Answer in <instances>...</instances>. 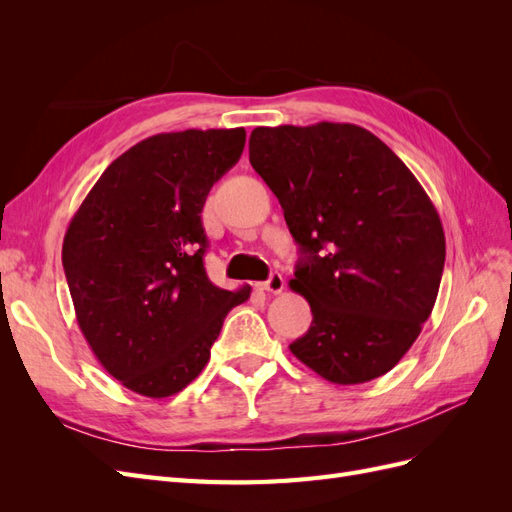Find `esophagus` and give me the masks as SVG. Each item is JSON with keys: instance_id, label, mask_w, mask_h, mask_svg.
Instances as JSON below:
<instances>
[{"instance_id": "1", "label": "esophagus", "mask_w": 512, "mask_h": 512, "mask_svg": "<svg viewBox=\"0 0 512 512\" xmlns=\"http://www.w3.org/2000/svg\"><path fill=\"white\" fill-rule=\"evenodd\" d=\"M258 288L265 290V292H271V294L282 292L284 290V277L280 273H271L269 280L267 282H260Z\"/></svg>"}]
</instances>
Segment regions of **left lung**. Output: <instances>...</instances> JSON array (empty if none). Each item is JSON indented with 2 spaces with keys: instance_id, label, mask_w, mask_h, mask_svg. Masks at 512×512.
I'll use <instances>...</instances> for the list:
<instances>
[{
  "instance_id": "obj_1",
  "label": "left lung",
  "mask_w": 512,
  "mask_h": 512,
  "mask_svg": "<svg viewBox=\"0 0 512 512\" xmlns=\"http://www.w3.org/2000/svg\"><path fill=\"white\" fill-rule=\"evenodd\" d=\"M250 162L301 250L290 288L314 318L290 352L335 384L384 376L416 342L442 280L444 230L421 183L352 123L256 128Z\"/></svg>"
}]
</instances>
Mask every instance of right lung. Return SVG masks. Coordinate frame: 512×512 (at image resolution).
Here are the masks:
<instances>
[{
	"mask_svg": "<svg viewBox=\"0 0 512 512\" xmlns=\"http://www.w3.org/2000/svg\"><path fill=\"white\" fill-rule=\"evenodd\" d=\"M245 130L149 136L108 166L64 237L76 320L102 367L162 399L211 356L226 314L250 286L222 290L205 271V200L243 153Z\"/></svg>",
	"mask_w": 512,
	"mask_h": 512,
	"instance_id": "add662e5",
	"label": "right lung"
}]
</instances>
